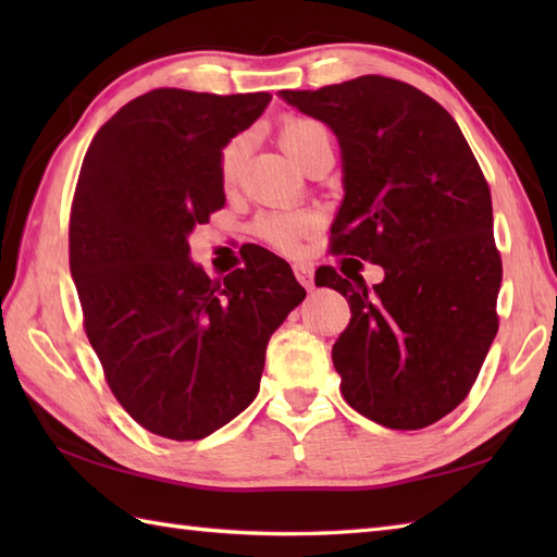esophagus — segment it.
<instances>
[{
    "mask_svg": "<svg viewBox=\"0 0 557 557\" xmlns=\"http://www.w3.org/2000/svg\"><path fill=\"white\" fill-rule=\"evenodd\" d=\"M294 275L306 289H313V268L309 263H294Z\"/></svg>",
    "mask_w": 557,
    "mask_h": 557,
    "instance_id": "esophagus-1",
    "label": "esophagus"
}]
</instances>
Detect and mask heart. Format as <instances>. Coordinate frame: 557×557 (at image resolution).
Listing matches in <instances>:
<instances>
[{"instance_id": "b5f03b06", "label": "heart", "mask_w": 557, "mask_h": 557, "mask_svg": "<svg viewBox=\"0 0 557 557\" xmlns=\"http://www.w3.org/2000/svg\"><path fill=\"white\" fill-rule=\"evenodd\" d=\"M323 136H327L325 128L311 120H304V116H287V120H282V124L277 126L280 146L285 148L287 156L297 164L304 160L306 152L311 150L315 140ZM244 152H246V138L242 136L232 138L230 144L222 148L218 174H220V184L224 188H232L236 182H239ZM309 227H311L309 218L299 215V212H270V215H263L256 222V234L272 248H277V251L292 253L297 251V246L306 236V232H309Z\"/></svg>"}]
</instances>
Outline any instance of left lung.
Segmentation results:
<instances>
[{"label": "left lung", "instance_id": "left-lung-1", "mask_svg": "<svg viewBox=\"0 0 557 557\" xmlns=\"http://www.w3.org/2000/svg\"><path fill=\"white\" fill-rule=\"evenodd\" d=\"M280 96L339 140L333 251L385 270L373 289L330 265L315 272L351 309L333 347L342 395L387 429H425L465 401L498 333L486 176L449 112L409 83L359 76Z\"/></svg>", "mask_w": 557, "mask_h": 557}]
</instances>
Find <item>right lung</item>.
Wrapping results in <instances>:
<instances>
[{"label": "right lung", "instance_id": "right-lung-1", "mask_svg": "<svg viewBox=\"0 0 557 557\" xmlns=\"http://www.w3.org/2000/svg\"><path fill=\"white\" fill-rule=\"evenodd\" d=\"M270 100L150 90L100 126L81 164L69 268L83 330L116 401L170 441H200L251 405L270 335L306 297L265 248L224 280L188 260L186 236L224 206L222 148Z\"/></svg>", "mask_w": 557, "mask_h": 557}]
</instances>
